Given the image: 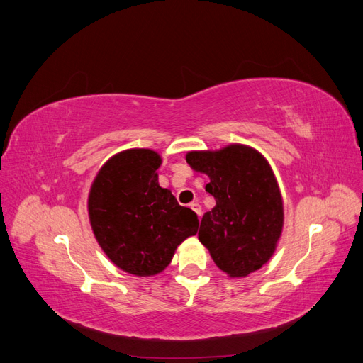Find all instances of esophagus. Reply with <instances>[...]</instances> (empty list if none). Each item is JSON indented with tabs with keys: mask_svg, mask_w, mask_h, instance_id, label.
Listing matches in <instances>:
<instances>
[{
	"mask_svg": "<svg viewBox=\"0 0 363 363\" xmlns=\"http://www.w3.org/2000/svg\"><path fill=\"white\" fill-rule=\"evenodd\" d=\"M191 208H192V211H194L196 215H199V218H201V206H200L199 203H192V204H191Z\"/></svg>",
	"mask_w": 363,
	"mask_h": 363,
	"instance_id": "esophagus-1",
	"label": "esophagus"
}]
</instances>
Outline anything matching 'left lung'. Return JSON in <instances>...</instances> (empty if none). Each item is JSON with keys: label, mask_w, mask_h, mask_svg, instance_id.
<instances>
[{"label": "left lung", "mask_w": 363, "mask_h": 363, "mask_svg": "<svg viewBox=\"0 0 363 363\" xmlns=\"http://www.w3.org/2000/svg\"><path fill=\"white\" fill-rule=\"evenodd\" d=\"M186 162L211 182L216 204L206 212L199 239L216 267L247 277L276 251L283 230V200L268 160L255 148L232 144L218 151H189Z\"/></svg>", "instance_id": "1"}]
</instances>
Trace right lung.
Instances as JSON below:
<instances>
[{
  "label": "right lung",
  "mask_w": 363,
  "mask_h": 363,
  "mask_svg": "<svg viewBox=\"0 0 363 363\" xmlns=\"http://www.w3.org/2000/svg\"><path fill=\"white\" fill-rule=\"evenodd\" d=\"M162 159L148 148L108 159L91 186L87 211L98 244L118 268L139 277L167 268L199 230V216L159 184Z\"/></svg>",
  "instance_id": "1"
}]
</instances>
